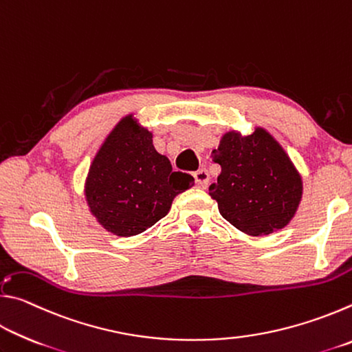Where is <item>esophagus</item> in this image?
<instances>
[{
	"label": "esophagus",
	"mask_w": 352,
	"mask_h": 352,
	"mask_svg": "<svg viewBox=\"0 0 352 352\" xmlns=\"http://www.w3.org/2000/svg\"><path fill=\"white\" fill-rule=\"evenodd\" d=\"M194 178H195V184L201 189H205L208 186V183H210V174H208L206 169H200L195 172Z\"/></svg>",
	"instance_id": "obj_1"
}]
</instances>
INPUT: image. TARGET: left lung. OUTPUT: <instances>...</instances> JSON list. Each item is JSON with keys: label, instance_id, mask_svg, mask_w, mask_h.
Returning <instances> with one entry per match:
<instances>
[{"label": "left lung", "instance_id": "1", "mask_svg": "<svg viewBox=\"0 0 352 352\" xmlns=\"http://www.w3.org/2000/svg\"><path fill=\"white\" fill-rule=\"evenodd\" d=\"M220 166L210 195L225 220L250 236H267L287 225L302 195L301 177L289 155L264 129L248 136L228 132L214 148Z\"/></svg>", "mask_w": 352, "mask_h": 352}]
</instances>
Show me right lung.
Segmentation results:
<instances>
[{
    "mask_svg": "<svg viewBox=\"0 0 352 352\" xmlns=\"http://www.w3.org/2000/svg\"><path fill=\"white\" fill-rule=\"evenodd\" d=\"M194 184L184 172H172L168 157L152 144V133L126 116L94 157L85 182L88 206L107 231L140 234L169 212L172 200Z\"/></svg>",
    "mask_w": 352,
    "mask_h": 352,
    "instance_id": "1",
    "label": "right lung"
}]
</instances>
